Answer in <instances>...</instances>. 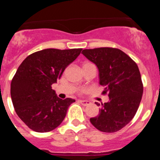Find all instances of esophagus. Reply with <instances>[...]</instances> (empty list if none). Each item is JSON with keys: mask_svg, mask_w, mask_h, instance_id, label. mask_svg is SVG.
<instances>
[{"mask_svg": "<svg viewBox=\"0 0 160 160\" xmlns=\"http://www.w3.org/2000/svg\"><path fill=\"white\" fill-rule=\"evenodd\" d=\"M79 102L81 103L82 105L83 106H88L89 104H90V102L89 101H87V100H79Z\"/></svg>", "mask_w": 160, "mask_h": 160, "instance_id": "34e87169", "label": "esophagus"}]
</instances>
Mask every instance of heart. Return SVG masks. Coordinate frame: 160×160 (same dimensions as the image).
<instances>
[{"label": "heart", "instance_id": "heart-1", "mask_svg": "<svg viewBox=\"0 0 160 160\" xmlns=\"http://www.w3.org/2000/svg\"><path fill=\"white\" fill-rule=\"evenodd\" d=\"M89 63H90V62H87V63H85L84 65H86V64H89Z\"/></svg>", "mask_w": 160, "mask_h": 160}]
</instances>
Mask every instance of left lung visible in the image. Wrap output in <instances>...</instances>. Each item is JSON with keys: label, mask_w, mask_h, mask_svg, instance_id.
<instances>
[{"label": "left lung", "mask_w": 160, "mask_h": 160, "mask_svg": "<svg viewBox=\"0 0 160 160\" xmlns=\"http://www.w3.org/2000/svg\"><path fill=\"white\" fill-rule=\"evenodd\" d=\"M82 53L97 66L99 83L104 87L102 94L109 97L90 122L102 132H116L132 120L142 99L143 86L138 66L116 48L83 49Z\"/></svg>", "instance_id": "8db88e82"}]
</instances>
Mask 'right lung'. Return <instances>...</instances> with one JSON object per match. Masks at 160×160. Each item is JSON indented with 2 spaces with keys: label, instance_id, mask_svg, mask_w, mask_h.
Returning <instances> with one entry per match:
<instances>
[{
  "label": "right lung",
  "instance_id": "right-lung-1",
  "mask_svg": "<svg viewBox=\"0 0 160 160\" xmlns=\"http://www.w3.org/2000/svg\"><path fill=\"white\" fill-rule=\"evenodd\" d=\"M82 50L42 49L29 55L20 65L11 82V98L18 117L31 130L48 132L64 120L75 100L59 98L52 85Z\"/></svg>",
  "mask_w": 160,
  "mask_h": 160
}]
</instances>
